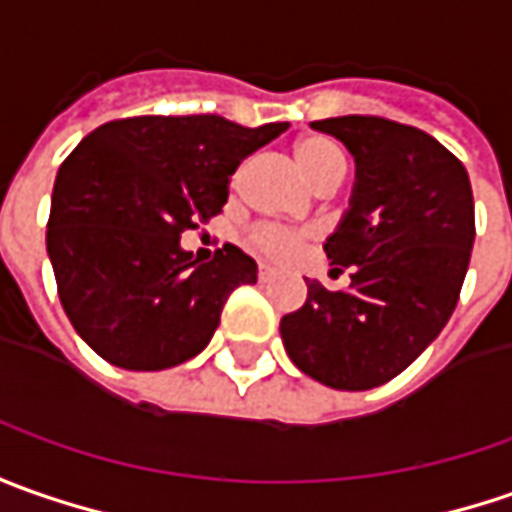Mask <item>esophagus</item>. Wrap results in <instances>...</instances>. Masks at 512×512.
I'll use <instances>...</instances> for the list:
<instances>
[{
	"label": "esophagus",
	"mask_w": 512,
	"mask_h": 512,
	"mask_svg": "<svg viewBox=\"0 0 512 512\" xmlns=\"http://www.w3.org/2000/svg\"><path fill=\"white\" fill-rule=\"evenodd\" d=\"M272 277H274L272 269H266V266H260V269H257V280H260V283H269Z\"/></svg>",
	"instance_id": "1"
}]
</instances>
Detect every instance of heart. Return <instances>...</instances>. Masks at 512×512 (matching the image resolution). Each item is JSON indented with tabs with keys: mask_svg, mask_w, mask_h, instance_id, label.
<instances>
[{
	"mask_svg": "<svg viewBox=\"0 0 512 512\" xmlns=\"http://www.w3.org/2000/svg\"><path fill=\"white\" fill-rule=\"evenodd\" d=\"M291 155H294V164L300 167V172L306 175V181L314 189L334 192L343 184L345 155L326 135L297 138L291 147ZM306 243H309V232L280 229V226H269V223H260L255 229H249V235H246V246L269 263H291L306 249Z\"/></svg>",
	"mask_w": 512,
	"mask_h": 512,
	"instance_id": "obj_1",
	"label": "heart"
}]
</instances>
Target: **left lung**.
I'll list each match as a JSON object with an SVG mask.
<instances>
[{
  "label": "left lung",
  "instance_id": "obj_1",
  "mask_svg": "<svg viewBox=\"0 0 512 512\" xmlns=\"http://www.w3.org/2000/svg\"><path fill=\"white\" fill-rule=\"evenodd\" d=\"M340 138L357 164L351 209L326 240L334 272L280 320L291 362L337 391H368L402 374L456 309L476 238L462 161L433 135L379 115L311 121Z\"/></svg>",
  "mask_w": 512,
  "mask_h": 512
}]
</instances>
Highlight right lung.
<instances>
[{"mask_svg":"<svg viewBox=\"0 0 512 512\" xmlns=\"http://www.w3.org/2000/svg\"><path fill=\"white\" fill-rule=\"evenodd\" d=\"M286 127L135 115L101 124L64 158L47 255L64 311L98 357L161 371L209 345L223 303L255 283L257 263L232 243L198 263L181 235L221 212L240 161Z\"/></svg>","mask_w":512,"mask_h":512,"instance_id":"add662e5","label":"right lung"}]
</instances>
